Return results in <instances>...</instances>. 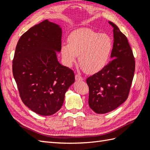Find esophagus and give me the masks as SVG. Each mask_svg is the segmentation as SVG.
<instances>
[{
    "label": "esophagus",
    "instance_id": "1",
    "mask_svg": "<svg viewBox=\"0 0 150 150\" xmlns=\"http://www.w3.org/2000/svg\"><path fill=\"white\" fill-rule=\"evenodd\" d=\"M75 79L77 81H82L83 80V77L77 74V75H75Z\"/></svg>",
    "mask_w": 150,
    "mask_h": 150
}]
</instances>
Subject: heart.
<instances>
[{
    "label": "heart",
    "mask_w": 150,
    "mask_h": 150,
    "mask_svg": "<svg viewBox=\"0 0 150 150\" xmlns=\"http://www.w3.org/2000/svg\"><path fill=\"white\" fill-rule=\"evenodd\" d=\"M113 40L106 33L90 29L75 30L69 35L68 43L61 46L64 64L71 67L79 56V62L84 71L94 73L104 68L113 51Z\"/></svg>",
    "instance_id": "heart-1"
}]
</instances>
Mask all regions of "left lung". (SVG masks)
<instances>
[{"instance_id": "8db88e82", "label": "left lung", "mask_w": 150, "mask_h": 150, "mask_svg": "<svg viewBox=\"0 0 150 150\" xmlns=\"http://www.w3.org/2000/svg\"><path fill=\"white\" fill-rule=\"evenodd\" d=\"M113 47L110 61L100 71L86 79L88 104L95 113L104 114L120 106L128 97L135 62L128 39L112 22Z\"/></svg>"}]
</instances>
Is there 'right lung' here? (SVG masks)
<instances>
[{
  "label": "right lung",
  "instance_id": "obj_1",
  "mask_svg": "<svg viewBox=\"0 0 150 150\" xmlns=\"http://www.w3.org/2000/svg\"><path fill=\"white\" fill-rule=\"evenodd\" d=\"M62 30L45 20L19 39L13 60V75L23 103L48 116L61 108L66 91L75 82L73 70L60 64Z\"/></svg>",
  "mask_w": 150,
  "mask_h": 150
}]
</instances>
